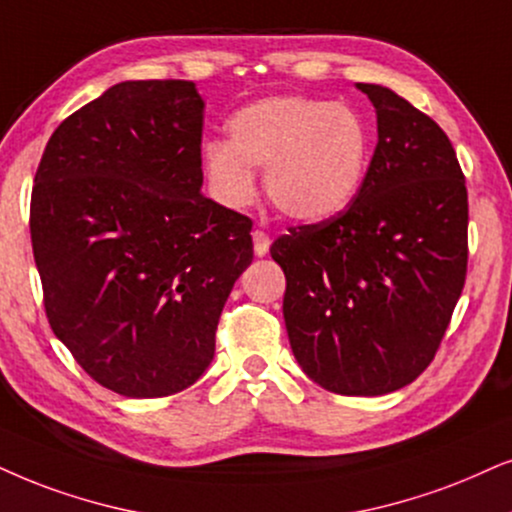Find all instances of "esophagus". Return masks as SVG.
I'll use <instances>...</instances> for the list:
<instances>
[{"label": "esophagus", "instance_id": "34e87169", "mask_svg": "<svg viewBox=\"0 0 512 512\" xmlns=\"http://www.w3.org/2000/svg\"><path fill=\"white\" fill-rule=\"evenodd\" d=\"M252 243H255V255L257 257H264L269 252V245H271V238L264 234L262 229L252 231Z\"/></svg>", "mask_w": 512, "mask_h": 512}]
</instances>
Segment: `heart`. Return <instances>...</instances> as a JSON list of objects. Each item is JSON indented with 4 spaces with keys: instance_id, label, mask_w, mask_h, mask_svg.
<instances>
[{
    "instance_id": "b5f03b06",
    "label": "heart",
    "mask_w": 512,
    "mask_h": 512,
    "mask_svg": "<svg viewBox=\"0 0 512 512\" xmlns=\"http://www.w3.org/2000/svg\"><path fill=\"white\" fill-rule=\"evenodd\" d=\"M371 141L349 106L309 96H269L229 120V141L203 146L212 191L231 208L255 196L252 170H267L269 200L288 217L338 215L364 184Z\"/></svg>"
}]
</instances>
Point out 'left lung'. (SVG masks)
I'll list each match as a JSON object with an SVG mask.
<instances>
[{"label": "left lung", "instance_id": "left-lung-1", "mask_svg": "<svg viewBox=\"0 0 512 512\" xmlns=\"http://www.w3.org/2000/svg\"><path fill=\"white\" fill-rule=\"evenodd\" d=\"M378 144L357 198L271 243L286 274L283 319L302 371L323 390L378 397L435 359L468 274V189L430 115L361 84Z\"/></svg>", "mask_w": 512, "mask_h": 512}]
</instances>
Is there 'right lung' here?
<instances>
[{"label":"right lung","mask_w":512,"mask_h":512,"mask_svg":"<svg viewBox=\"0 0 512 512\" xmlns=\"http://www.w3.org/2000/svg\"><path fill=\"white\" fill-rule=\"evenodd\" d=\"M205 103L189 80L120 82L51 134L30 198L51 331L108 390L170 397L215 357L252 219L203 186Z\"/></svg>","instance_id":"1"}]
</instances>
